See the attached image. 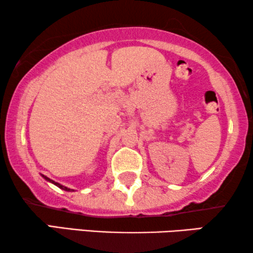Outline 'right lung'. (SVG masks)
<instances>
[{"label":"right lung","instance_id":"obj_1","mask_svg":"<svg viewBox=\"0 0 253 253\" xmlns=\"http://www.w3.org/2000/svg\"><path fill=\"white\" fill-rule=\"evenodd\" d=\"M41 176H42V177L46 179L47 182H49V183H51V184H54V185H56V186H58V188L60 189H62V190H64V191H68V192H72V191H75L74 189H70V188H67V186H64V185H62V184H60V183H57V182H55V181H53V179H50L49 177H47V176H44V175H42L41 174Z\"/></svg>","mask_w":253,"mask_h":253}]
</instances>
